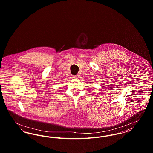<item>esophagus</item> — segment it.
<instances>
[{
  "label": "esophagus",
  "mask_w": 153,
  "mask_h": 153,
  "mask_svg": "<svg viewBox=\"0 0 153 153\" xmlns=\"http://www.w3.org/2000/svg\"><path fill=\"white\" fill-rule=\"evenodd\" d=\"M80 75H79V74H77V75H74L72 76V77L73 78H79L80 76H79Z\"/></svg>",
  "instance_id": "esophagus-1"
}]
</instances>
